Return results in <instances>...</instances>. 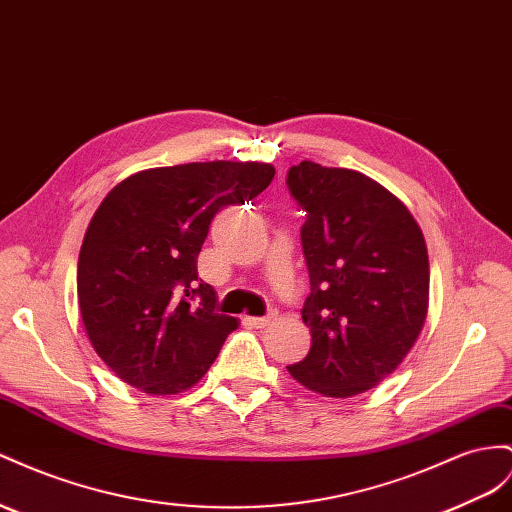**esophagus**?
<instances>
[{"mask_svg":"<svg viewBox=\"0 0 512 512\" xmlns=\"http://www.w3.org/2000/svg\"><path fill=\"white\" fill-rule=\"evenodd\" d=\"M245 321L250 323L252 327L262 329V327H267L273 321V314H267V316H245Z\"/></svg>","mask_w":512,"mask_h":512,"instance_id":"esophagus-1","label":"esophagus"}]
</instances>
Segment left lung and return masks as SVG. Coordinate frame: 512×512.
Wrapping results in <instances>:
<instances>
[{
    "instance_id": "left-lung-1",
    "label": "left lung",
    "mask_w": 512,
    "mask_h": 512,
    "mask_svg": "<svg viewBox=\"0 0 512 512\" xmlns=\"http://www.w3.org/2000/svg\"><path fill=\"white\" fill-rule=\"evenodd\" d=\"M306 213L301 247L310 275L303 323L312 347L286 366L325 396L349 398L403 362L428 308V254L407 206L372 178L301 161L286 174Z\"/></svg>"
}]
</instances>
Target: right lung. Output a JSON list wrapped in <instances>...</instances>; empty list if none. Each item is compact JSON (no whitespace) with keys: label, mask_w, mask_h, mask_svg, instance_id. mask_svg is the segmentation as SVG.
<instances>
[{"label":"right lung","mask_w":512,"mask_h":512,"mask_svg":"<svg viewBox=\"0 0 512 512\" xmlns=\"http://www.w3.org/2000/svg\"><path fill=\"white\" fill-rule=\"evenodd\" d=\"M267 163H187L129 176L107 193L77 265L81 319L94 351L148 394H178L211 368L234 316L198 278L213 217L265 191Z\"/></svg>","instance_id":"obj_1"}]
</instances>
